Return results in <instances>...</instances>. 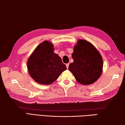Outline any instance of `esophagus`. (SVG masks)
Returning a JSON list of instances; mask_svg holds the SVG:
<instances>
[{"instance_id":"esophagus-1","label":"esophagus","mask_w":125,"mask_h":125,"mask_svg":"<svg viewBox=\"0 0 125 125\" xmlns=\"http://www.w3.org/2000/svg\"><path fill=\"white\" fill-rule=\"evenodd\" d=\"M69 63H67V64H65V65H66V67H67V68L68 69V67H69Z\"/></svg>"}]
</instances>
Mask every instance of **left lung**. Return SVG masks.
Returning a JSON list of instances; mask_svg holds the SVG:
<instances>
[{
  "mask_svg": "<svg viewBox=\"0 0 125 125\" xmlns=\"http://www.w3.org/2000/svg\"><path fill=\"white\" fill-rule=\"evenodd\" d=\"M73 62L69 65L78 83L90 85L97 81L103 72V60L101 55L90 42L78 40L72 54Z\"/></svg>",
  "mask_w": 125,
  "mask_h": 125,
  "instance_id": "left-lung-1",
  "label": "left lung"
}]
</instances>
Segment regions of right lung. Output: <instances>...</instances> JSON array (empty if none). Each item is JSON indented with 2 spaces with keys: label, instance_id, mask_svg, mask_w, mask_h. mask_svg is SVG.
Instances as JSON below:
<instances>
[{
  "label": "right lung",
  "instance_id": "obj_1",
  "mask_svg": "<svg viewBox=\"0 0 125 125\" xmlns=\"http://www.w3.org/2000/svg\"><path fill=\"white\" fill-rule=\"evenodd\" d=\"M54 50L52 42L46 40L37 46L28 58L27 70L31 77L37 83L52 84L67 69L62 59Z\"/></svg>",
  "mask_w": 125,
  "mask_h": 125
}]
</instances>
